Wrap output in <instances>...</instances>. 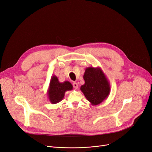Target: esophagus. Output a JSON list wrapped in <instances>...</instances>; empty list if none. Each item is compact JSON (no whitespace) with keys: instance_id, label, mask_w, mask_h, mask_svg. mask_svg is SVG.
<instances>
[{"instance_id":"obj_1","label":"esophagus","mask_w":152,"mask_h":152,"mask_svg":"<svg viewBox=\"0 0 152 152\" xmlns=\"http://www.w3.org/2000/svg\"><path fill=\"white\" fill-rule=\"evenodd\" d=\"M73 87L75 89H77L78 88V84H77V83H73Z\"/></svg>"}]
</instances>
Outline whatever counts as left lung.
<instances>
[{
  "instance_id": "obj_1",
  "label": "left lung",
  "mask_w": 152,
  "mask_h": 152,
  "mask_svg": "<svg viewBox=\"0 0 152 152\" xmlns=\"http://www.w3.org/2000/svg\"><path fill=\"white\" fill-rule=\"evenodd\" d=\"M83 78L85 83L80 89L91 105H97L107 99L110 84L100 67L86 68Z\"/></svg>"
}]
</instances>
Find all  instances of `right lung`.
<instances>
[{"instance_id":"obj_1","label":"right lung","mask_w":152,"mask_h":152,"mask_svg":"<svg viewBox=\"0 0 152 152\" xmlns=\"http://www.w3.org/2000/svg\"><path fill=\"white\" fill-rule=\"evenodd\" d=\"M73 88V86L69 81L60 83L58 77L53 75L51 77L47 90L48 99L51 103L55 104L63 100L66 91H71Z\"/></svg>"}]
</instances>
